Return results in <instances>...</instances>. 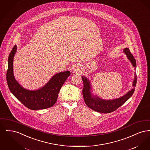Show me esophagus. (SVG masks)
<instances>
[{
	"label": "esophagus",
	"instance_id": "esophagus-1",
	"mask_svg": "<svg viewBox=\"0 0 150 150\" xmlns=\"http://www.w3.org/2000/svg\"><path fill=\"white\" fill-rule=\"evenodd\" d=\"M74 71L75 72H78L80 71V69L79 68L78 66H75L74 68Z\"/></svg>",
	"mask_w": 150,
	"mask_h": 150
}]
</instances>
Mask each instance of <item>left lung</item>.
<instances>
[{"instance_id": "obj_1", "label": "left lung", "mask_w": 150, "mask_h": 150, "mask_svg": "<svg viewBox=\"0 0 150 150\" xmlns=\"http://www.w3.org/2000/svg\"><path fill=\"white\" fill-rule=\"evenodd\" d=\"M124 52L127 54L128 58L131 61L133 67L136 69V59L134 57H133V54L130 53L129 50L128 48H125L124 50ZM82 80L84 84L83 89L82 91L83 96L87 106L98 112L107 114L115 111L119 107L122 106L130 97H131L135 91L137 78V74L135 72L134 79L133 84L134 88L131 91H130L128 93L120 98L108 100H102L98 97H93L90 91L91 85L89 80H88L84 76L82 77Z\"/></svg>"}]
</instances>
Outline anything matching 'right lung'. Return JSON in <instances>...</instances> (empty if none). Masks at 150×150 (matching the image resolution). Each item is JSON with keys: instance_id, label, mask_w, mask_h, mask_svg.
<instances>
[{"instance_id": "obj_1", "label": "right lung", "mask_w": 150, "mask_h": 150, "mask_svg": "<svg viewBox=\"0 0 150 150\" xmlns=\"http://www.w3.org/2000/svg\"><path fill=\"white\" fill-rule=\"evenodd\" d=\"M16 48L14 45L8 59L6 79L10 91L25 107L30 110H43L52 107L57 101L62 86L70 75V71L62 72L54 75L45 86L39 90H26L20 86L13 76V59Z\"/></svg>"}]
</instances>
